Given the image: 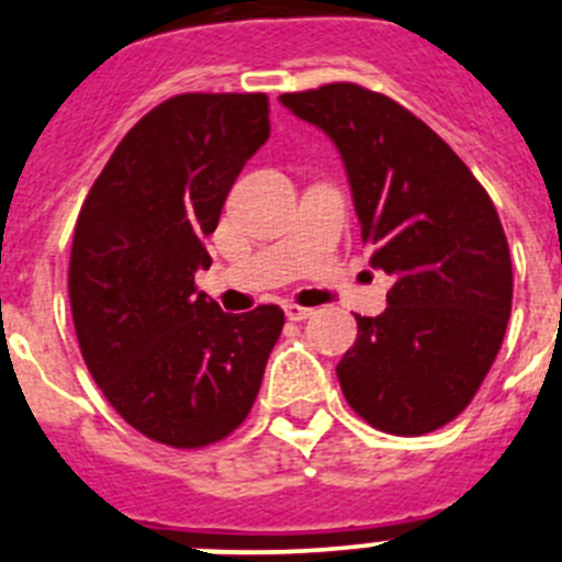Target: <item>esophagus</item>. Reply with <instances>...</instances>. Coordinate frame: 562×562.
<instances>
[{
    "instance_id": "34e87169",
    "label": "esophagus",
    "mask_w": 562,
    "mask_h": 562,
    "mask_svg": "<svg viewBox=\"0 0 562 562\" xmlns=\"http://www.w3.org/2000/svg\"><path fill=\"white\" fill-rule=\"evenodd\" d=\"M284 312L290 321H306V317L312 315V310H306V306H297V304H286Z\"/></svg>"
}]
</instances>
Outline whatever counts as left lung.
Returning <instances> with one entry per match:
<instances>
[{
	"instance_id": "obj_1",
	"label": "left lung",
	"mask_w": 562,
	"mask_h": 562,
	"mask_svg": "<svg viewBox=\"0 0 562 562\" xmlns=\"http://www.w3.org/2000/svg\"><path fill=\"white\" fill-rule=\"evenodd\" d=\"M335 140L371 267L394 284L337 380L357 416L394 436L445 428L473 402L513 312V261L490 193L414 112L360 83L284 92Z\"/></svg>"
}]
</instances>
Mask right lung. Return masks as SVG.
<instances>
[{"mask_svg": "<svg viewBox=\"0 0 562 562\" xmlns=\"http://www.w3.org/2000/svg\"><path fill=\"white\" fill-rule=\"evenodd\" d=\"M265 92H186L143 114L89 188L69 306L89 374L151 441L207 448L247 419L284 329L278 306L227 315L196 292L205 236L270 137Z\"/></svg>", "mask_w": 562, "mask_h": 562, "instance_id": "obj_1", "label": "right lung"}]
</instances>
